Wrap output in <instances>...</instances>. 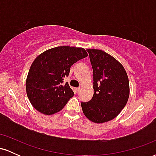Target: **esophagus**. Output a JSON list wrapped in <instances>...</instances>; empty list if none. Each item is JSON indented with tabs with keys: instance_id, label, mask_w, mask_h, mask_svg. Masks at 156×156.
Returning a JSON list of instances; mask_svg holds the SVG:
<instances>
[{
	"instance_id": "34e87169",
	"label": "esophagus",
	"mask_w": 156,
	"mask_h": 156,
	"mask_svg": "<svg viewBox=\"0 0 156 156\" xmlns=\"http://www.w3.org/2000/svg\"><path fill=\"white\" fill-rule=\"evenodd\" d=\"M80 91V87H78V88H76V92L77 94H78V93H79Z\"/></svg>"
}]
</instances>
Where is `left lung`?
<instances>
[{"label": "left lung", "instance_id": "left-lung-1", "mask_svg": "<svg viewBox=\"0 0 156 156\" xmlns=\"http://www.w3.org/2000/svg\"><path fill=\"white\" fill-rule=\"evenodd\" d=\"M93 69L94 94L82 102L84 115L95 123L115 118L124 108L129 98V80L123 66L101 50L88 49Z\"/></svg>", "mask_w": 156, "mask_h": 156}]
</instances>
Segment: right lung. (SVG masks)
Returning a JSON list of instances; mask_svg holds the SVG:
<instances>
[{
    "instance_id": "right-lung-1",
    "label": "right lung",
    "mask_w": 156,
    "mask_h": 156,
    "mask_svg": "<svg viewBox=\"0 0 156 156\" xmlns=\"http://www.w3.org/2000/svg\"><path fill=\"white\" fill-rule=\"evenodd\" d=\"M81 48L58 46L43 52L32 63L26 88L27 96L39 112L51 115L59 112L74 92L64 78L73 64L87 57Z\"/></svg>"
}]
</instances>
